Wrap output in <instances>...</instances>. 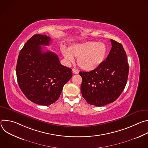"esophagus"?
Listing matches in <instances>:
<instances>
[{
  "label": "esophagus",
  "mask_w": 148,
  "mask_h": 148,
  "mask_svg": "<svg viewBox=\"0 0 148 148\" xmlns=\"http://www.w3.org/2000/svg\"><path fill=\"white\" fill-rule=\"evenodd\" d=\"M73 72L74 74H78L79 73V71L78 70H77L76 69H73Z\"/></svg>",
  "instance_id": "obj_1"
}]
</instances>
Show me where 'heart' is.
Instances as JSON below:
<instances>
[{
  "label": "heart",
  "instance_id": "1",
  "mask_svg": "<svg viewBox=\"0 0 148 148\" xmlns=\"http://www.w3.org/2000/svg\"><path fill=\"white\" fill-rule=\"evenodd\" d=\"M61 53L69 63H73L78 57V66L85 71L97 69L102 62L107 54V46L102 42L87 41L71 46L69 50L62 47Z\"/></svg>",
  "mask_w": 148,
  "mask_h": 148
}]
</instances>
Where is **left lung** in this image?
Returning <instances> with one entry per match:
<instances>
[{"label":"left lung","instance_id":"left-lung-1","mask_svg":"<svg viewBox=\"0 0 148 148\" xmlns=\"http://www.w3.org/2000/svg\"><path fill=\"white\" fill-rule=\"evenodd\" d=\"M112 48L106 58L90 72L80 71L81 91L90 105L102 107L115 101L124 90L129 73L127 57L122 45L111 39Z\"/></svg>","mask_w":148,"mask_h":148}]
</instances>
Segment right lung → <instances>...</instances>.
Instances as JSON below:
<instances>
[{"instance_id":"right-lung-1","label":"right lung","mask_w":148,"mask_h":148,"mask_svg":"<svg viewBox=\"0 0 148 148\" xmlns=\"http://www.w3.org/2000/svg\"><path fill=\"white\" fill-rule=\"evenodd\" d=\"M50 41L46 35L33 36L20 50L16 69L24 95L32 102L46 106L58 99L73 75L72 70L61 65L57 54L42 50L41 46H49Z\"/></svg>"}]
</instances>
